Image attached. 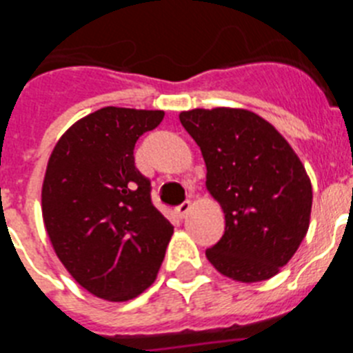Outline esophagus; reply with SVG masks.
I'll return each mask as SVG.
<instances>
[{"label":"esophagus","mask_w":353,"mask_h":353,"mask_svg":"<svg viewBox=\"0 0 353 353\" xmlns=\"http://www.w3.org/2000/svg\"><path fill=\"white\" fill-rule=\"evenodd\" d=\"M189 210H191V201H183V203H180L179 207L174 208V212H176L179 217H185V214Z\"/></svg>","instance_id":"esophagus-1"}]
</instances>
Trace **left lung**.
I'll use <instances>...</instances> for the list:
<instances>
[{
  "label": "left lung",
  "instance_id": "left-lung-1",
  "mask_svg": "<svg viewBox=\"0 0 353 353\" xmlns=\"http://www.w3.org/2000/svg\"><path fill=\"white\" fill-rule=\"evenodd\" d=\"M207 164V189L226 219L207 258L235 281L270 279L285 267L310 228V176L269 121L248 109L180 113Z\"/></svg>",
  "mask_w": 353,
  "mask_h": 353
}]
</instances>
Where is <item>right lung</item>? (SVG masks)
Returning a JSON list of instances; mask_svg holds the SVG:
<instances>
[{
  "instance_id": "right-lung-1",
  "label": "right lung",
  "mask_w": 353,
  "mask_h": 353,
  "mask_svg": "<svg viewBox=\"0 0 353 353\" xmlns=\"http://www.w3.org/2000/svg\"><path fill=\"white\" fill-rule=\"evenodd\" d=\"M162 118L164 111L102 108L76 121L49 157L43 224L65 269L95 297H138L164 260L173 226L134 164L136 141Z\"/></svg>"
}]
</instances>
